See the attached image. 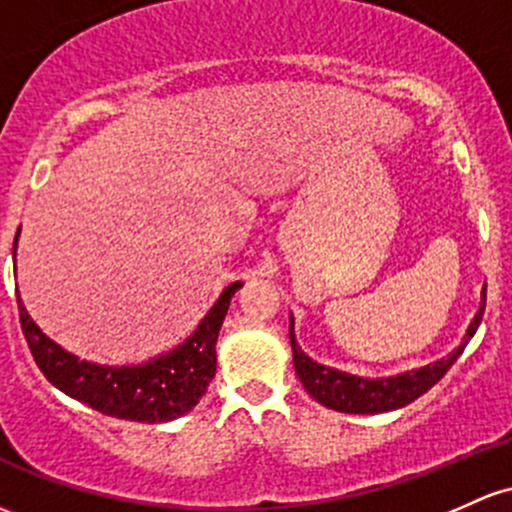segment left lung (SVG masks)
I'll return each mask as SVG.
<instances>
[{
  "instance_id": "8db88e82",
  "label": "left lung",
  "mask_w": 512,
  "mask_h": 512,
  "mask_svg": "<svg viewBox=\"0 0 512 512\" xmlns=\"http://www.w3.org/2000/svg\"><path fill=\"white\" fill-rule=\"evenodd\" d=\"M486 308V289H484V301H481L479 313L471 320L469 330H466L464 345L474 338L476 328H479L481 318H484ZM289 340L291 350H294V367L299 374L303 389L311 393L318 403H323L325 408H333L340 413H355V415H369V413H386L396 411V408L408 406L415 398L423 396L425 391H430L437 381L449 372L457 357L462 355L464 345L459 350H454L447 359L440 362H432L428 367L413 369L401 376H391V379H362V376H352L338 369L323 367V364L313 362L311 357H306L301 352L299 342L294 338V320L289 323Z\"/></svg>"
}]
</instances>
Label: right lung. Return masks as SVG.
Returning <instances> with one entry per match:
<instances>
[{
  "mask_svg": "<svg viewBox=\"0 0 512 512\" xmlns=\"http://www.w3.org/2000/svg\"><path fill=\"white\" fill-rule=\"evenodd\" d=\"M238 289L240 282L223 289L187 342L136 367H101L77 359L41 333L19 296L16 303L28 350L50 384L111 418L167 423L192 411L209 389L216 374L218 330L228 313L230 296Z\"/></svg>",
  "mask_w": 512,
  "mask_h": 512,
  "instance_id": "right-lung-1",
  "label": "right lung"
}]
</instances>
